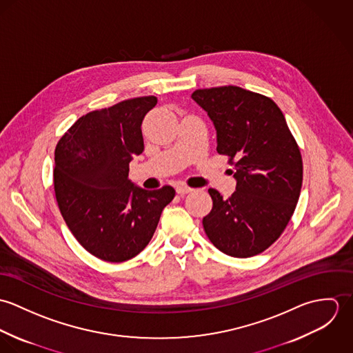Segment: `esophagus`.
I'll return each instance as SVG.
<instances>
[{
    "instance_id": "1",
    "label": "esophagus",
    "mask_w": 353,
    "mask_h": 353,
    "mask_svg": "<svg viewBox=\"0 0 353 353\" xmlns=\"http://www.w3.org/2000/svg\"><path fill=\"white\" fill-rule=\"evenodd\" d=\"M193 189L192 188H189V186H185V185H178L176 186V193L178 194H181V196H183V194H188V193H190Z\"/></svg>"
}]
</instances>
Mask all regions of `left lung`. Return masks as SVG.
<instances>
[{
	"label": "left lung",
	"instance_id": "obj_1",
	"mask_svg": "<svg viewBox=\"0 0 353 353\" xmlns=\"http://www.w3.org/2000/svg\"><path fill=\"white\" fill-rule=\"evenodd\" d=\"M213 122L217 152L230 156L236 189L228 200L209 189L213 206L202 219L220 252L248 258L274 243L296 208L302 156L279 105L259 94L228 85L192 94Z\"/></svg>",
	"mask_w": 353,
	"mask_h": 353
}]
</instances>
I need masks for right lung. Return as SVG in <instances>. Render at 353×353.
I'll return each mask as SVG.
<instances>
[{"label": "right lung", "instance_id": "right-lung-1", "mask_svg": "<svg viewBox=\"0 0 353 353\" xmlns=\"http://www.w3.org/2000/svg\"><path fill=\"white\" fill-rule=\"evenodd\" d=\"M154 97L119 101L79 118L55 148L54 192L61 214L79 243L107 262L143 252L171 186L145 190L129 179V163L144 151L141 123Z\"/></svg>", "mask_w": 353, "mask_h": 353}]
</instances>
